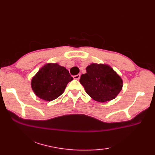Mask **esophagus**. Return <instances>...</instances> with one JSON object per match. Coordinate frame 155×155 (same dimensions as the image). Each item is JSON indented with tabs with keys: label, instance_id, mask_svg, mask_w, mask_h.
Wrapping results in <instances>:
<instances>
[{
	"label": "esophagus",
	"instance_id": "esophagus-1",
	"mask_svg": "<svg viewBox=\"0 0 155 155\" xmlns=\"http://www.w3.org/2000/svg\"><path fill=\"white\" fill-rule=\"evenodd\" d=\"M81 77V74H77V75H74L73 78L74 79H76V80H78Z\"/></svg>",
	"mask_w": 155,
	"mask_h": 155
}]
</instances>
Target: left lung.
Segmentation results:
<instances>
[{"label":"left lung","mask_w":155,"mask_h":155,"mask_svg":"<svg viewBox=\"0 0 155 155\" xmlns=\"http://www.w3.org/2000/svg\"><path fill=\"white\" fill-rule=\"evenodd\" d=\"M86 71L80 83L94 101L104 103L113 100L123 88V79L108 64L92 63Z\"/></svg>","instance_id":"1"}]
</instances>
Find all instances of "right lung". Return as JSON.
Returning a JSON list of instances; mask_svg holds the SVG:
<instances>
[{"mask_svg": "<svg viewBox=\"0 0 155 155\" xmlns=\"http://www.w3.org/2000/svg\"><path fill=\"white\" fill-rule=\"evenodd\" d=\"M73 80L69 72L58 63H47L39 69L31 80V88L41 99L53 101L63 93L67 84Z\"/></svg>", "mask_w": 155, "mask_h": 155, "instance_id": "add662e5", "label": "right lung"}]
</instances>
